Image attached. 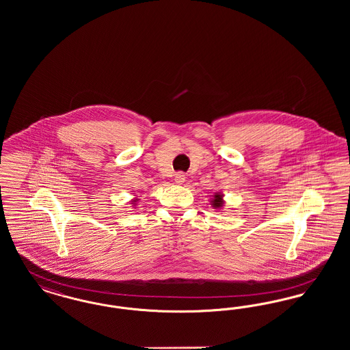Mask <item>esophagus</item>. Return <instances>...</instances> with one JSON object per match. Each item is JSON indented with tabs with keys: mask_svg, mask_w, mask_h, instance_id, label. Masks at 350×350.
Listing matches in <instances>:
<instances>
[{
	"mask_svg": "<svg viewBox=\"0 0 350 350\" xmlns=\"http://www.w3.org/2000/svg\"><path fill=\"white\" fill-rule=\"evenodd\" d=\"M185 174H183V172H180V173H177L176 176H174V183H178V185H181V183L185 181Z\"/></svg>",
	"mask_w": 350,
	"mask_h": 350,
	"instance_id": "34e87169",
	"label": "esophagus"
}]
</instances>
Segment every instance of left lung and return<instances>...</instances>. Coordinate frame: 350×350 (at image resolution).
Returning <instances> with one entry per match:
<instances>
[{
	"label": "left lung",
	"mask_w": 350,
	"mask_h": 350,
	"mask_svg": "<svg viewBox=\"0 0 350 350\" xmlns=\"http://www.w3.org/2000/svg\"><path fill=\"white\" fill-rule=\"evenodd\" d=\"M224 204V200H223V194L221 193H215L214 197L211 198V206L215 208V210H220Z\"/></svg>",
	"instance_id": "8db88e82"
}]
</instances>
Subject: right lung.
<instances>
[{
  "instance_id": "1",
  "label": "right lung",
  "mask_w": 350,
  "mask_h": 350,
  "mask_svg": "<svg viewBox=\"0 0 350 350\" xmlns=\"http://www.w3.org/2000/svg\"><path fill=\"white\" fill-rule=\"evenodd\" d=\"M133 203H135V202H136V200H133Z\"/></svg>"
}]
</instances>
